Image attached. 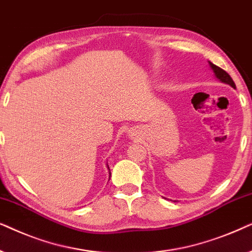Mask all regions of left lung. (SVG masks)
Masks as SVG:
<instances>
[{"mask_svg": "<svg viewBox=\"0 0 252 252\" xmlns=\"http://www.w3.org/2000/svg\"><path fill=\"white\" fill-rule=\"evenodd\" d=\"M209 63H210L211 69L213 70L214 75H216V77H217L218 79L221 80V82H222V83L228 84V85H230L231 87H234V89H235V83H234V80L231 79V77L228 75V73L224 71L223 69L219 68V66H217L216 64H213V63H211V62H209Z\"/></svg>", "mask_w": 252, "mask_h": 252, "instance_id": "left-lung-1", "label": "left lung"}]
</instances>
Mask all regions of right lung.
Returning <instances> with one entry per match:
<instances>
[{
  "label": "right lung",
  "mask_w": 252,
  "mask_h": 252,
  "mask_svg": "<svg viewBox=\"0 0 252 252\" xmlns=\"http://www.w3.org/2000/svg\"><path fill=\"white\" fill-rule=\"evenodd\" d=\"M109 177H110V173H109Z\"/></svg>",
  "instance_id": "obj_1"
}]
</instances>
